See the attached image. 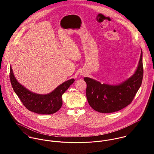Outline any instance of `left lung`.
Listing matches in <instances>:
<instances>
[{
  "label": "left lung",
  "instance_id": "left-lung-1",
  "mask_svg": "<svg viewBox=\"0 0 154 154\" xmlns=\"http://www.w3.org/2000/svg\"><path fill=\"white\" fill-rule=\"evenodd\" d=\"M142 51L138 67L129 79L118 85L101 84L89 78H84L87 83L86 95L89 106L102 113L113 112L129 105L140 88L143 79Z\"/></svg>",
  "mask_w": 154,
  "mask_h": 154
}]
</instances>
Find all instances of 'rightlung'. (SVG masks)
<instances>
[{
	"label": "right lung",
	"mask_w": 154,
	"mask_h": 154,
	"mask_svg": "<svg viewBox=\"0 0 154 154\" xmlns=\"http://www.w3.org/2000/svg\"><path fill=\"white\" fill-rule=\"evenodd\" d=\"M9 78L12 87L23 105L29 111L40 114H51L60 110L62 106V96L75 81L71 79L60 85L51 93L40 95L33 93L21 85L15 79L11 66Z\"/></svg>",
	"instance_id": "obj_1"
}]
</instances>
